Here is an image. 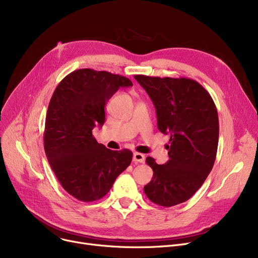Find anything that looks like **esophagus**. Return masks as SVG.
Wrapping results in <instances>:
<instances>
[{
  "mask_svg": "<svg viewBox=\"0 0 258 258\" xmlns=\"http://www.w3.org/2000/svg\"><path fill=\"white\" fill-rule=\"evenodd\" d=\"M133 161L135 162V163H144L145 156L143 154H140V153H134Z\"/></svg>",
  "mask_w": 258,
  "mask_h": 258,
  "instance_id": "esophagus-1",
  "label": "esophagus"
}]
</instances>
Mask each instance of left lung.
Returning <instances> with one entry per match:
<instances>
[{
	"instance_id": "1",
	"label": "left lung",
	"mask_w": 258,
	"mask_h": 258,
	"mask_svg": "<svg viewBox=\"0 0 258 258\" xmlns=\"http://www.w3.org/2000/svg\"><path fill=\"white\" fill-rule=\"evenodd\" d=\"M134 77L156 107L159 131L170 135L165 164L146 158L154 174L144 192L160 206L181 204L199 190L213 167L220 132L216 106L210 94L194 79Z\"/></svg>"
}]
</instances>
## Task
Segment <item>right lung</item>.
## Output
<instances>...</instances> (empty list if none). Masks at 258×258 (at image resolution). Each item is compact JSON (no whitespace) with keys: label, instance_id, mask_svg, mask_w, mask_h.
Returning <instances> with one entry per match:
<instances>
[{"label":"right lung","instance_id":"right-lung-1","mask_svg":"<svg viewBox=\"0 0 258 258\" xmlns=\"http://www.w3.org/2000/svg\"><path fill=\"white\" fill-rule=\"evenodd\" d=\"M132 81L106 71L79 69L54 91L46 116L44 146L49 164L64 190L81 202L103 198L131 164L128 150L112 151L93 137L102 126L104 106Z\"/></svg>","mask_w":258,"mask_h":258}]
</instances>
